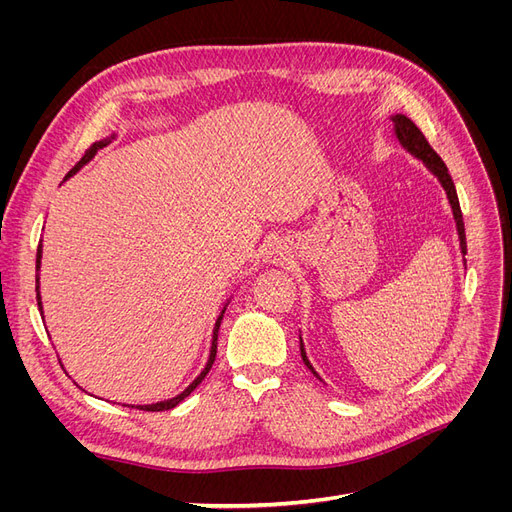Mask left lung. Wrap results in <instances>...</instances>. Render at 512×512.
<instances>
[{
  "mask_svg": "<svg viewBox=\"0 0 512 512\" xmlns=\"http://www.w3.org/2000/svg\"><path fill=\"white\" fill-rule=\"evenodd\" d=\"M393 126H395V136L397 141L401 143V147L408 149L412 156H416L418 160H423V164L431 170L433 175L438 177V181L442 183V188L448 196V203H451V209H453V215H455V222H457V232H459V245H461V254L466 256V228H463V218H461V207H459V198H457V190H455V183L451 179V175H448V168L446 164L442 162V158L438 156L436 151L431 149V145L427 143V138L423 136V132L418 130L414 126V121L408 119L406 115H393ZM299 342H301V356H303V363L309 367V371L316 378H320L312 363H309L307 354H305V348H303V339L299 335Z\"/></svg>",
  "mask_w": 512,
  "mask_h": 512,
  "instance_id": "left-lung-1",
  "label": "left lung"
}]
</instances>
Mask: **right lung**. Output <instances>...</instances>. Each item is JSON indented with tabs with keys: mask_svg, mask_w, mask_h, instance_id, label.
<instances>
[{
	"mask_svg": "<svg viewBox=\"0 0 512 512\" xmlns=\"http://www.w3.org/2000/svg\"><path fill=\"white\" fill-rule=\"evenodd\" d=\"M115 136V134H113ZM111 136V138H113ZM111 138H104V141H98V143H94L91 145L87 151H85V156L81 158V162L76 164L70 173L66 175V179H70L76 170H79L83 164H87L91 158L96 156L98 153V149H102V147H106L108 143H111ZM64 179V181H66ZM40 258H42V243L38 245V254H36V271H40ZM36 299H38V309L42 312V299H40V277L36 275ZM226 305H228V301H226ZM226 305H224V309L220 312V316H218V320H215V327H213V339H211V350H209V361H207V365H205V369L200 371V376L188 386V389H185L183 393H179L177 397H173V399H166V401H158V404H149V406H134V408H141V410H147V412H164V410H170V408H175L177 404H181V401L188 397L196 386L205 380V376L209 374V369H211V365H213V361H215V352H218V331H220V324H222V318H224V312H226Z\"/></svg>",
	"mask_w": 512,
	"mask_h": 512,
	"instance_id": "obj_1",
	"label": "right lung"
}]
</instances>
